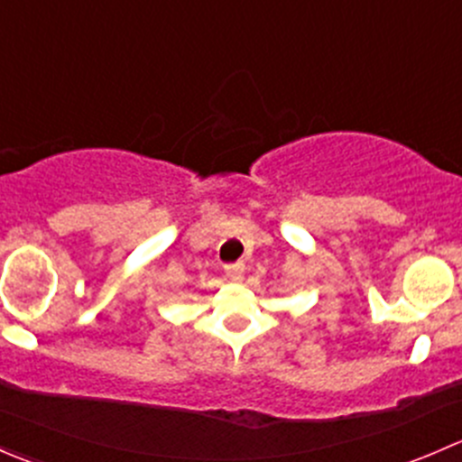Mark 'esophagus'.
<instances>
[{"mask_svg": "<svg viewBox=\"0 0 462 462\" xmlns=\"http://www.w3.org/2000/svg\"><path fill=\"white\" fill-rule=\"evenodd\" d=\"M244 274H245V265L241 263V261L226 265V277L230 279V282H241V279H244Z\"/></svg>", "mask_w": 462, "mask_h": 462, "instance_id": "obj_1", "label": "esophagus"}]
</instances>
